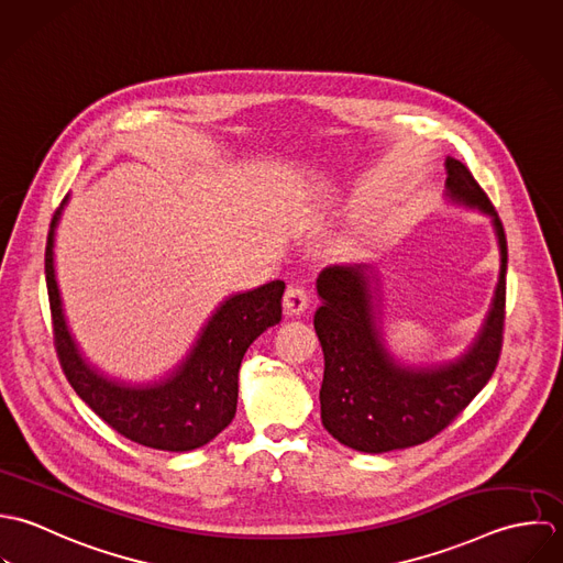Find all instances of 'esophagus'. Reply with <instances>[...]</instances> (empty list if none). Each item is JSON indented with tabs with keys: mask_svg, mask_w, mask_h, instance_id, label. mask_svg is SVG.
<instances>
[{
	"mask_svg": "<svg viewBox=\"0 0 563 563\" xmlns=\"http://www.w3.org/2000/svg\"><path fill=\"white\" fill-rule=\"evenodd\" d=\"M287 316H300L309 307V291L302 285H289L283 298Z\"/></svg>",
	"mask_w": 563,
	"mask_h": 563,
	"instance_id": "esophagus-1",
	"label": "esophagus"
}]
</instances>
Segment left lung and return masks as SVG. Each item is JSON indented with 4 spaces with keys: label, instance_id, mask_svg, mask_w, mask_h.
Wrapping results in <instances>:
<instances>
[{
    "label": "left lung",
    "instance_id": "obj_1",
    "mask_svg": "<svg viewBox=\"0 0 563 563\" xmlns=\"http://www.w3.org/2000/svg\"><path fill=\"white\" fill-rule=\"evenodd\" d=\"M450 202L492 218L500 245V278L485 324L459 358L411 367L396 361L383 341L378 278L367 263L331 265L318 276L322 307L313 327L324 350L320 389L322 424L343 446L389 452L429 442L474 400L492 378L503 347L507 296V236L487 194L472 172L446 158Z\"/></svg>",
    "mask_w": 563,
    "mask_h": 563
}]
</instances>
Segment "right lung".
<instances>
[{"instance_id": "obj_1", "label": "right lung", "mask_w": 563, "mask_h": 563, "mask_svg": "<svg viewBox=\"0 0 563 563\" xmlns=\"http://www.w3.org/2000/svg\"><path fill=\"white\" fill-rule=\"evenodd\" d=\"M56 209L45 245V283L60 367L76 394L119 435L141 446L169 452L200 449L232 422L239 367L250 343L280 322L283 280L230 296L202 329L191 352L163 380L125 385L98 372L71 338L54 276Z\"/></svg>"}]
</instances>
